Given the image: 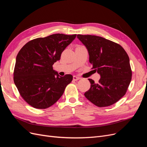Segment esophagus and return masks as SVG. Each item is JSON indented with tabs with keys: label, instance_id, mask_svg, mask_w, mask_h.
I'll return each instance as SVG.
<instances>
[{
	"label": "esophagus",
	"instance_id": "esophagus-1",
	"mask_svg": "<svg viewBox=\"0 0 147 147\" xmlns=\"http://www.w3.org/2000/svg\"><path fill=\"white\" fill-rule=\"evenodd\" d=\"M80 79V78L79 77H78V76H73V80H76H76H79Z\"/></svg>",
	"mask_w": 147,
	"mask_h": 147
}]
</instances>
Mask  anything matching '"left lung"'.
I'll return each instance as SVG.
<instances>
[{"mask_svg":"<svg viewBox=\"0 0 147 147\" xmlns=\"http://www.w3.org/2000/svg\"><path fill=\"white\" fill-rule=\"evenodd\" d=\"M77 36L86 46L93 69L101 76L97 84L88 79L91 86L85 96L99 107L113 105L126 94L131 82L128 55L120 45L105 38L79 34Z\"/></svg>","mask_w":147,"mask_h":147,"instance_id":"obj_1","label":"left lung"}]
</instances>
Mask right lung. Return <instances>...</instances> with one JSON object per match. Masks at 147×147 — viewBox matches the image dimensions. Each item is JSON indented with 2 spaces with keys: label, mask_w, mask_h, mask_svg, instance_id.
I'll list each match as a JSON object with an SVG mask.
<instances>
[{
  "label": "right lung",
  "mask_w": 147,
  "mask_h": 147,
  "mask_svg": "<svg viewBox=\"0 0 147 147\" xmlns=\"http://www.w3.org/2000/svg\"><path fill=\"white\" fill-rule=\"evenodd\" d=\"M76 34H57L32 40L19 51L13 80L21 97L29 105L44 109L62 96L73 76H60L53 65L74 39Z\"/></svg>",
  "instance_id": "add662e5"
}]
</instances>
